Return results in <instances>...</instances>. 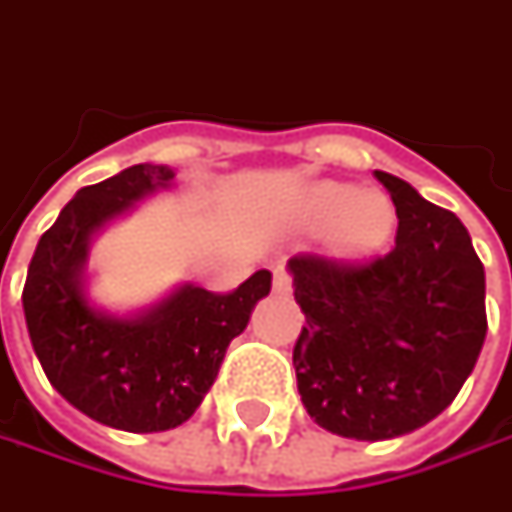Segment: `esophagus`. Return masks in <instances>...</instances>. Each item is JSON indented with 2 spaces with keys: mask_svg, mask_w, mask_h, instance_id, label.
I'll list each match as a JSON object with an SVG mask.
<instances>
[{
  "mask_svg": "<svg viewBox=\"0 0 512 512\" xmlns=\"http://www.w3.org/2000/svg\"><path fill=\"white\" fill-rule=\"evenodd\" d=\"M273 293H282V296L290 293V276L285 270H273Z\"/></svg>",
  "mask_w": 512,
  "mask_h": 512,
  "instance_id": "1",
  "label": "esophagus"
}]
</instances>
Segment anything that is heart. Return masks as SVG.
I'll list each match as a JSON object with an SVG mask.
<instances>
[{"label":"heart","mask_w":512,"mask_h":512,"mask_svg":"<svg viewBox=\"0 0 512 512\" xmlns=\"http://www.w3.org/2000/svg\"><path fill=\"white\" fill-rule=\"evenodd\" d=\"M305 222L327 230V253L339 262H364L376 256L396 230V210L379 190H356L342 182H319L302 202Z\"/></svg>","instance_id":"obj_1"}]
</instances>
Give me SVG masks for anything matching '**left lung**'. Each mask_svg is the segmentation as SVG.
<instances>
[{
	"mask_svg": "<svg viewBox=\"0 0 512 512\" xmlns=\"http://www.w3.org/2000/svg\"><path fill=\"white\" fill-rule=\"evenodd\" d=\"M399 230L396 247L362 267L293 256L305 313L293 347L310 419L344 439L382 442L433 422L473 373L487 336L484 267L456 213L376 170Z\"/></svg>",
	"mask_w": 512,
	"mask_h": 512,
	"instance_id": "obj_1",
	"label": "left lung"
}]
</instances>
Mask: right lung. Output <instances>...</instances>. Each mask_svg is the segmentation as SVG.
Returning <instances> with one entry per match:
<instances>
[{
	"mask_svg": "<svg viewBox=\"0 0 512 512\" xmlns=\"http://www.w3.org/2000/svg\"><path fill=\"white\" fill-rule=\"evenodd\" d=\"M173 176L168 165H133L82 187L42 233L22 290L48 382L93 422L128 433L187 422L216 382L227 344L270 293V273L256 270L225 296L185 282L125 316L90 299V242L136 202L170 190Z\"/></svg>",
	"mask_w": 512,
	"mask_h": 512,
	"instance_id": "obj_1",
	"label": "right lung"
}]
</instances>
